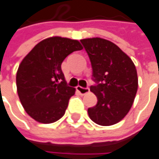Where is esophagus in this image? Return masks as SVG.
<instances>
[{
  "instance_id": "esophagus-1",
  "label": "esophagus",
  "mask_w": 159,
  "mask_h": 159,
  "mask_svg": "<svg viewBox=\"0 0 159 159\" xmlns=\"http://www.w3.org/2000/svg\"><path fill=\"white\" fill-rule=\"evenodd\" d=\"M77 90L80 93V95H85V94H88V93L89 92V87L83 88V87L78 86V87H77Z\"/></svg>"
}]
</instances>
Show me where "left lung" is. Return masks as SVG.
Wrapping results in <instances>:
<instances>
[{
	"instance_id": "left-lung-1",
	"label": "left lung",
	"mask_w": 159,
	"mask_h": 159,
	"mask_svg": "<svg viewBox=\"0 0 159 159\" xmlns=\"http://www.w3.org/2000/svg\"><path fill=\"white\" fill-rule=\"evenodd\" d=\"M92 68L90 91L98 102L88 108L90 119L111 126L129 113L138 90V74L131 59L109 40L92 38L80 40Z\"/></svg>"
}]
</instances>
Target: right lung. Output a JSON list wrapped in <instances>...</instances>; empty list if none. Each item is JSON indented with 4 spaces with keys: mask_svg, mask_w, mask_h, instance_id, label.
Segmentation results:
<instances>
[{
    "mask_svg": "<svg viewBox=\"0 0 159 159\" xmlns=\"http://www.w3.org/2000/svg\"><path fill=\"white\" fill-rule=\"evenodd\" d=\"M80 50L78 40L51 37L39 42L20 64L18 95L22 107L36 121L50 124L65 114L75 89L67 85L61 63L68 55Z\"/></svg>",
    "mask_w": 159,
    "mask_h": 159,
    "instance_id": "add662e5",
    "label": "right lung"
}]
</instances>
